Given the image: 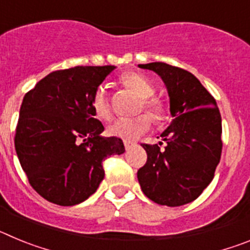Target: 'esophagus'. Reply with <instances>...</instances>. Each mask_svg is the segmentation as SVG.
Instances as JSON below:
<instances>
[{
	"instance_id": "obj_1",
	"label": "esophagus",
	"mask_w": 250,
	"mask_h": 250,
	"mask_svg": "<svg viewBox=\"0 0 250 250\" xmlns=\"http://www.w3.org/2000/svg\"><path fill=\"white\" fill-rule=\"evenodd\" d=\"M124 145H125V150H130L135 144L131 143V141H124Z\"/></svg>"
}]
</instances>
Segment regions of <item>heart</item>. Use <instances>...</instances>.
<instances>
[{"mask_svg":"<svg viewBox=\"0 0 250 250\" xmlns=\"http://www.w3.org/2000/svg\"><path fill=\"white\" fill-rule=\"evenodd\" d=\"M120 83L141 99L140 109H144L154 120L159 121L163 119L167 107L160 99L152 96L155 94V86L149 77L139 72H127L121 75ZM91 109L95 116L100 120H107L111 116V106L104 86H99L95 90L91 98ZM150 126L151 120L149 116L146 114H141L134 118L116 119L111 125H109L107 132L115 138L132 141L145 134Z\"/></svg>","mask_w":250,"mask_h":250,"instance_id":"b5f03b06","label":"heart"}]
</instances>
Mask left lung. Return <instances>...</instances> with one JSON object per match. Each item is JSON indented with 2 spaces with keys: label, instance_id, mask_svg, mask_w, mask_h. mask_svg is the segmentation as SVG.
I'll list each match as a JSON object with an SVG mask.
<instances>
[{
  "label": "left lung",
  "instance_id": "1",
  "mask_svg": "<svg viewBox=\"0 0 250 250\" xmlns=\"http://www.w3.org/2000/svg\"><path fill=\"white\" fill-rule=\"evenodd\" d=\"M139 67L163 79L173 116L160 135L164 149L141 144L147 160L138 170L139 184L156 204L180 207L195 200L213 180L222 155V116L213 96L191 72L165 62Z\"/></svg>",
  "mask_w": 250,
  "mask_h": 250
}]
</instances>
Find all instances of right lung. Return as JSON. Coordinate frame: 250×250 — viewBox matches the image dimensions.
<instances>
[{
    "instance_id": "1",
    "label": "right lung",
    "mask_w": 250,
    "mask_h": 250,
    "mask_svg": "<svg viewBox=\"0 0 250 250\" xmlns=\"http://www.w3.org/2000/svg\"><path fill=\"white\" fill-rule=\"evenodd\" d=\"M115 66H76L51 72L25 95L15 149L31 187L48 202L79 204L96 191L103 161L125 151L119 138H103L91 98Z\"/></svg>"
}]
</instances>
